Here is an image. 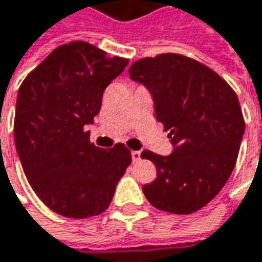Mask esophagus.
Segmentation results:
<instances>
[{"label": "esophagus", "instance_id": "1", "mask_svg": "<svg viewBox=\"0 0 262 262\" xmlns=\"http://www.w3.org/2000/svg\"><path fill=\"white\" fill-rule=\"evenodd\" d=\"M132 160H133V162L140 160V151H139V150H132Z\"/></svg>", "mask_w": 262, "mask_h": 262}]
</instances>
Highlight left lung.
Instances as JSON below:
<instances>
[{"instance_id": "left-lung-1", "label": "left lung", "mask_w": 262, "mask_h": 262, "mask_svg": "<svg viewBox=\"0 0 262 262\" xmlns=\"http://www.w3.org/2000/svg\"><path fill=\"white\" fill-rule=\"evenodd\" d=\"M129 74L151 95L173 146L167 156L142 151L157 169L156 179L143 186L144 195L163 211L194 213L233 173L246 129L238 98L214 71L183 55L143 58Z\"/></svg>"}]
</instances>
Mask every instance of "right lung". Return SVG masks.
<instances>
[{
	"instance_id": "obj_1",
	"label": "right lung",
	"mask_w": 262,
	"mask_h": 262,
	"mask_svg": "<svg viewBox=\"0 0 262 262\" xmlns=\"http://www.w3.org/2000/svg\"><path fill=\"white\" fill-rule=\"evenodd\" d=\"M127 65L129 59L72 41L54 49L18 91L16 153L31 187L55 213L69 219L103 213L130 164L125 144L100 149L85 130L107 85Z\"/></svg>"
}]
</instances>
